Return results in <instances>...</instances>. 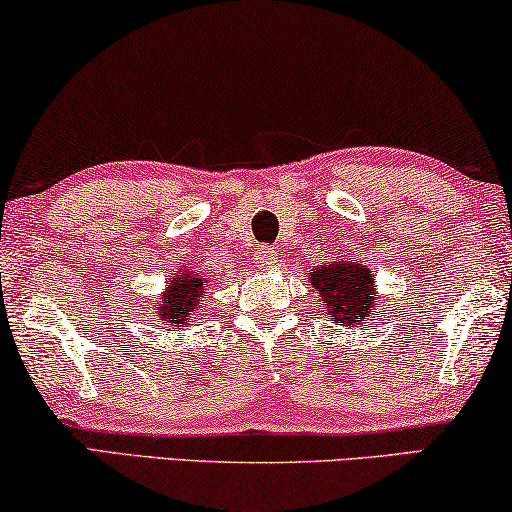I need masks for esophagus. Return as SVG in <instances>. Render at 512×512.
<instances>
[{"mask_svg": "<svg viewBox=\"0 0 512 512\" xmlns=\"http://www.w3.org/2000/svg\"><path fill=\"white\" fill-rule=\"evenodd\" d=\"M255 264L259 269H271V266L278 264V250L273 248H259V253L255 255Z\"/></svg>", "mask_w": 512, "mask_h": 512, "instance_id": "34e87169", "label": "esophagus"}]
</instances>
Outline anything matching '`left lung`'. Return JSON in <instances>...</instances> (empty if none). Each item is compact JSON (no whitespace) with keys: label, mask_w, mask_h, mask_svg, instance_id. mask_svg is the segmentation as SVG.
Segmentation results:
<instances>
[{"label":"left lung","mask_w":512,"mask_h":512,"mask_svg":"<svg viewBox=\"0 0 512 512\" xmlns=\"http://www.w3.org/2000/svg\"><path fill=\"white\" fill-rule=\"evenodd\" d=\"M311 285L320 294L327 318L348 329L366 325L378 311L376 276L355 257H343L311 269Z\"/></svg>","instance_id":"left-lung-1"}]
</instances>
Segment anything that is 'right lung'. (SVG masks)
Segmentation results:
<instances>
[{"instance_id":"1","label":"right lung","mask_w":512,"mask_h":512,"mask_svg":"<svg viewBox=\"0 0 512 512\" xmlns=\"http://www.w3.org/2000/svg\"><path fill=\"white\" fill-rule=\"evenodd\" d=\"M208 278L192 266H183L167 280V287L155 304V313L167 331H178L187 327L201 311V301L206 297Z\"/></svg>"}]
</instances>
